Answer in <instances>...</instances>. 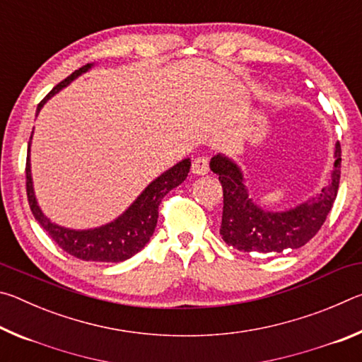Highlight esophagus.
Returning a JSON list of instances; mask_svg holds the SVG:
<instances>
[{"instance_id": "1", "label": "esophagus", "mask_w": 362, "mask_h": 362, "mask_svg": "<svg viewBox=\"0 0 362 362\" xmlns=\"http://www.w3.org/2000/svg\"><path fill=\"white\" fill-rule=\"evenodd\" d=\"M192 173L194 175H206L209 173V161L204 156H198L193 159L192 163Z\"/></svg>"}]
</instances>
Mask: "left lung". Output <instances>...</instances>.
Wrapping results in <instances>:
<instances>
[{
  "instance_id": "obj_1",
  "label": "left lung",
  "mask_w": 362,
  "mask_h": 362,
  "mask_svg": "<svg viewBox=\"0 0 362 362\" xmlns=\"http://www.w3.org/2000/svg\"><path fill=\"white\" fill-rule=\"evenodd\" d=\"M334 169L330 180L313 198L287 211H268L250 198L240 164L226 155L214 156L209 168L223 188V214L220 235L228 246L244 252L281 254L298 249L313 238L337 198L340 183L341 148H334Z\"/></svg>"
}]
</instances>
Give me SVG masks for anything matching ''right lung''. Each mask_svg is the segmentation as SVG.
I'll use <instances>...</instances> for the list:
<instances>
[{"mask_svg":"<svg viewBox=\"0 0 362 362\" xmlns=\"http://www.w3.org/2000/svg\"><path fill=\"white\" fill-rule=\"evenodd\" d=\"M93 69V64H88L81 66V69L73 71L69 78H65L62 83H59L51 93H49L45 99L36 108V115L41 112L45 103L56 95L59 90L66 88L73 79L81 76L83 73L89 71ZM33 131L30 136L28 142V155H27V196L28 204L32 209L35 218L38 220L40 225L47 231V235L52 238L54 243L59 244L65 252L76 257L86 262H124L136 255L139 250L145 247V244L150 241L156 228L158 222V207L161 204L164 196H166L170 189L179 187L180 183L187 179L189 173V166L192 161L189 158L182 159L175 166L168 169L155 180L150 182L145 187L142 193L137 196V199L127 207V209L116 217L112 222H108L102 226H95V228L88 230H73L66 228V226H60L54 223L51 218L45 216L36 201L35 188H33V179H32V164H30V145H32Z\"/></svg>","mask_w":362,"mask_h":362,"instance_id":"1","label":"right lung"}]
</instances>
